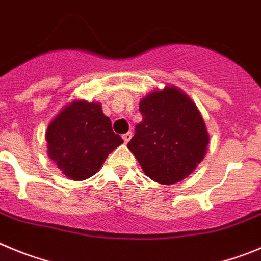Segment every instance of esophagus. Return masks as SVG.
<instances>
[{
	"instance_id": "1",
	"label": "esophagus",
	"mask_w": 261,
	"mask_h": 261,
	"mask_svg": "<svg viewBox=\"0 0 261 261\" xmlns=\"http://www.w3.org/2000/svg\"><path fill=\"white\" fill-rule=\"evenodd\" d=\"M131 136H133V133H126L122 135V138H123V142L125 143H128V140L131 139Z\"/></svg>"
}]
</instances>
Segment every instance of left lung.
Listing matches in <instances>:
<instances>
[{
	"label": "left lung",
	"instance_id": "left-lung-1",
	"mask_svg": "<svg viewBox=\"0 0 261 261\" xmlns=\"http://www.w3.org/2000/svg\"><path fill=\"white\" fill-rule=\"evenodd\" d=\"M127 147L148 177L161 185L185 179L205 156L210 136L198 108L174 87L149 93Z\"/></svg>",
	"mask_w": 261,
	"mask_h": 261
}]
</instances>
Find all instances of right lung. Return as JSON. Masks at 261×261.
Returning a JSON list of instances; mask_svg holds the SVG:
<instances>
[{
	"label": "right lung",
	"mask_w": 261,
	"mask_h": 261,
	"mask_svg": "<svg viewBox=\"0 0 261 261\" xmlns=\"http://www.w3.org/2000/svg\"><path fill=\"white\" fill-rule=\"evenodd\" d=\"M48 154L74 180L92 177L110 152L123 143L98 102L74 101L46 130Z\"/></svg>",
	"instance_id": "right-lung-1"
}]
</instances>
